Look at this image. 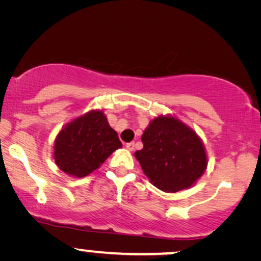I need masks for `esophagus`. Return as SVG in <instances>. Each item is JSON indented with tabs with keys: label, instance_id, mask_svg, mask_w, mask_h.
Returning a JSON list of instances; mask_svg holds the SVG:
<instances>
[{
	"label": "esophagus",
	"instance_id": "1",
	"mask_svg": "<svg viewBox=\"0 0 261 261\" xmlns=\"http://www.w3.org/2000/svg\"><path fill=\"white\" fill-rule=\"evenodd\" d=\"M126 148L128 150H134L135 148V142H130V143H126Z\"/></svg>",
	"mask_w": 261,
	"mask_h": 261
}]
</instances>
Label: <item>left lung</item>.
I'll use <instances>...</instances> for the list:
<instances>
[{
    "label": "left lung",
    "instance_id": "8db88e82",
    "mask_svg": "<svg viewBox=\"0 0 261 261\" xmlns=\"http://www.w3.org/2000/svg\"><path fill=\"white\" fill-rule=\"evenodd\" d=\"M143 148L135 153L142 170L158 189L179 191L190 188L207 166L199 136L173 117L155 118L142 135Z\"/></svg>",
    "mask_w": 261,
    "mask_h": 261
}]
</instances>
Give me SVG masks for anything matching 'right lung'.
<instances>
[{
    "label": "right lung",
    "mask_w": 261,
    "mask_h": 261,
    "mask_svg": "<svg viewBox=\"0 0 261 261\" xmlns=\"http://www.w3.org/2000/svg\"><path fill=\"white\" fill-rule=\"evenodd\" d=\"M121 147L118 134L102 111H91L68 123L54 142L59 169L73 177H85Z\"/></svg>",
    "instance_id": "add662e5"
}]
</instances>
